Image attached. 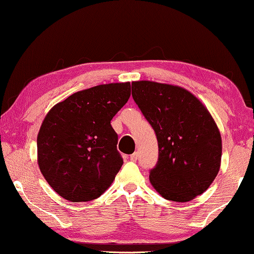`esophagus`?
Segmentation results:
<instances>
[{"instance_id": "1", "label": "esophagus", "mask_w": 254, "mask_h": 254, "mask_svg": "<svg viewBox=\"0 0 254 254\" xmlns=\"http://www.w3.org/2000/svg\"><path fill=\"white\" fill-rule=\"evenodd\" d=\"M138 160V153H133L132 155H130V161L135 162Z\"/></svg>"}]
</instances>
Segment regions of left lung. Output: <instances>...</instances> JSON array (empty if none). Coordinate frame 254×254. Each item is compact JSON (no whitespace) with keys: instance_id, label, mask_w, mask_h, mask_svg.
<instances>
[{"instance_id":"8db88e82","label":"left lung","mask_w":254,"mask_h":254,"mask_svg":"<svg viewBox=\"0 0 254 254\" xmlns=\"http://www.w3.org/2000/svg\"><path fill=\"white\" fill-rule=\"evenodd\" d=\"M132 97L158 142L151 186L179 203L203 194L220 170L222 153L220 131L207 108L188 90L153 81L132 82Z\"/></svg>"}]
</instances>
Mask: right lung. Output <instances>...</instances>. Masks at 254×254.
Returning a JSON list of instances; mask_svg holds the SVG:
<instances>
[{
    "label": "right lung",
    "instance_id": "add662e5",
    "mask_svg": "<svg viewBox=\"0 0 254 254\" xmlns=\"http://www.w3.org/2000/svg\"><path fill=\"white\" fill-rule=\"evenodd\" d=\"M130 94V82L100 84L73 93L44 117L37 134V163L63 198L89 202L114 181L123 160L111 121Z\"/></svg>",
    "mask_w": 254,
    "mask_h": 254
}]
</instances>
